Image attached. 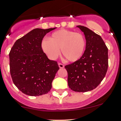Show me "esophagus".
Listing matches in <instances>:
<instances>
[{
  "label": "esophagus",
  "mask_w": 121,
  "mask_h": 121,
  "mask_svg": "<svg viewBox=\"0 0 121 121\" xmlns=\"http://www.w3.org/2000/svg\"><path fill=\"white\" fill-rule=\"evenodd\" d=\"M58 66H59V67L60 68H63L64 67V65H63V64H61V63H58Z\"/></svg>",
  "instance_id": "esophagus-1"
}]
</instances>
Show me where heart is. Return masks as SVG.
<instances>
[{"label":"heart","instance_id":"b5f03b06","mask_svg":"<svg viewBox=\"0 0 121 121\" xmlns=\"http://www.w3.org/2000/svg\"><path fill=\"white\" fill-rule=\"evenodd\" d=\"M85 40L82 34L71 30L61 29L53 33L49 40L41 42V48L52 59H56L60 53L69 62L78 60L83 54Z\"/></svg>","mask_w":121,"mask_h":121}]
</instances>
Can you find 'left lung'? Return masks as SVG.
I'll return each instance as SVG.
<instances>
[{"mask_svg": "<svg viewBox=\"0 0 121 121\" xmlns=\"http://www.w3.org/2000/svg\"><path fill=\"white\" fill-rule=\"evenodd\" d=\"M85 35V50L82 57L65 66L68 85L75 92L95 88L105 77L108 67V50L100 36L82 26H77Z\"/></svg>", "mask_w": 121, "mask_h": 121, "instance_id": "1", "label": "left lung"}]
</instances>
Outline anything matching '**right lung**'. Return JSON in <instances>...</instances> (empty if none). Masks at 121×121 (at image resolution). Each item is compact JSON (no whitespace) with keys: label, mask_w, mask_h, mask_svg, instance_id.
Returning a JSON list of instances; mask_svg holds the SVG:
<instances>
[{"label":"right lung","mask_w":121,"mask_h":121,"mask_svg":"<svg viewBox=\"0 0 121 121\" xmlns=\"http://www.w3.org/2000/svg\"><path fill=\"white\" fill-rule=\"evenodd\" d=\"M56 28L35 29L18 39L9 53L10 71L14 85L30 96L46 94L59 69L57 62L43 52L41 42L45 35Z\"/></svg>","instance_id":"add662e5"}]
</instances>
